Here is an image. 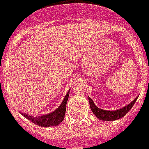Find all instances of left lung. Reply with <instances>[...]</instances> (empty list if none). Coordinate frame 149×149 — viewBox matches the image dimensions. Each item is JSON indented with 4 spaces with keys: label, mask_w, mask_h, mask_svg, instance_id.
I'll return each mask as SVG.
<instances>
[{
    "label": "left lung",
    "mask_w": 149,
    "mask_h": 149,
    "mask_svg": "<svg viewBox=\"0 0 149 149\" xmlns=\"http://www.w3.org/2000/svg\"><path fill=\"white\" fill-rule=\"evenodd\" d=\"M138 98V97H137ZM137 98H135L132 102H130V104L126 105L125 107L115 111H109V110H104L102 109H99L95 105V103L93 102V100L91 97H88L89 99L90 106L91 109L93 112V113L100 120H104V121H112V120H119L120 118L123 117L130 110V109L133 107V105H134L135 102Z\"/></svg>",
    "instance_id": "obj_1"
}]
</instances>
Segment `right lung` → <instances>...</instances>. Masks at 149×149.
Listing matches in <instances>:
<instances>
[{"mask_svg": "<svg viewBox=\"0 0 149 149\" xmlns=\"http://www.w3.org/2000/svg\"><path fill=\"white\" fill-rule=\"evenodd\" d=\"M70 90L65 96L64 99L62 101V104L58 107L56 110L54 112L46 114L44 116H29V114L21 112V114L24 117H26L27 120L31 121L35 124L38 125L40 127H53V126H57L63 121L65 114V109H66V103L69 98V95H70Z\"/></svg>", "mask_w": 149, "mask_h": 149, "instance_id": "1", "label": "right lung"}]
</instances>
